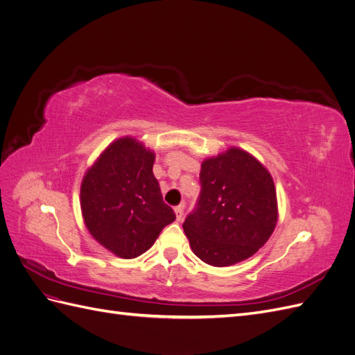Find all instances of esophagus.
<instances>
[{"instance_id":"esophagus-1","label":"esophagus","mask_w":355,"mask_h":355,"mask_svg":"<svg viewBox=\"0 0 355 355\" xmlns=\"http://www.w3.org/2000/svg\"><path fill=\"white\" fill-rule=\"evenodd\" d=\"M184 207H185L184 202L179 204V206L175 207V213H176V219H178V220H180L182 218H184Z\"/></svg>"}]
</instances>
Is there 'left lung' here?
Segmentation results:
<instances>
[{
	"mask_svg": "<svg viewBox=\"0 0 355 355\" xmlns=\"http://www.w3.org/2000/svg\"><path fill=\"white\" fill-rule=\"evenodd\" d=\"M201 192L184 222L192 252L211 266L249 259L270 240L278 219L270 171L241 148L202 161Z\"/></svg>",
	"mask_w": 355,
	"mask_h": 355,
	"instance_id": "8db88e82",
	"label": "left lung"
}]
</instances>
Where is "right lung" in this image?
<instances>
[{
	"mask_svg": "<svg viewBox=\"0 0 355 355\" xmlns=\"http://www.w3.org/2000/svg\"><path fill=\"white\" fill-rule=\"evenodd\" d=\"M155 153L124 136L105 148L81 182L80 206L92 237L123 259L141 256L176 219L153 173Z\"/></svg>",
	"mask_w": 355,
	"mask_h": 355,
	"instance_id": "add662e5",
	"label": "right lung"
}]
</instances>
